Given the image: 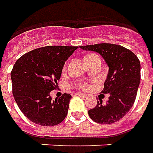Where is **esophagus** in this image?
I'll return each mask as SVG.
<instances>
[{"instance_id": "1", "label": "esophagus", "mask_w": 153, "mask_h": 153, "mask_svg": "<svg viewBox=\"0 0 153 153\" xmlns=\"http://www.w3.org/2000/svg\"><path fill=\"white\" fill-rule=\"evenodd\" d=\"M76 95H77V96H80V97H82V98H88V94H86V93H76Z\"/></svg>"}]
</instances>
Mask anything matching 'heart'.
Wrapping results in <instances>:
<instances>
[{"label": "heart", "mask_w": 153, "mask_h": 153, "mask_svg": "<svg viewBox=\"0 0 153 153\" xmlns=\"http://www.w3.org/2000/svg\"><path fill=\"white\" fill-rule=\"evenodd\" d=\"M87 56H88V55H87ZM78 87H79V88H82V89H88L89 88H90V86H89L88 84H86V83L80 84Z\"/></svg>", "instance_id": "b5f03b06"}]
</instances>
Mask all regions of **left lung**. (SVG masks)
Instances as JSON below:
<instances>
[{
	"instance_id": "1",
	"label": "left lung",
	"mask_w": 153,
	"mask_h": 153,
	"mask_svg": "<svg viewBox=\"0 0 153 153\" xmlns=\"http://www.w3.org/2000/svg\"><path fill=\"white\" fill-rule=\"evenodd\" d=\"M82 50L97 52L108 66L103 93H109L108 101L100 99L96 107L88 110L93 121L112 124L120 120L131 108L141 80V63L132 51L113 44L80 46Z\"/></svg>"
}]
</instances>
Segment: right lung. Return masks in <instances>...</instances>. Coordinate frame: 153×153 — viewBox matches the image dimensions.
I'll return each mask as SVG.
<instances>
[{"mask_svg": "<svg viewBox=\"0 0 153 153\" xmlns=\"http://www.w3.org/2000/svg\"><path fill=\"white\" fill-rule=\"evenodd\" d=\"M78 47L45 46L29 51L16 61L11 72L12 93L29 120L44 126L60 124L67 115L71 96L64 93L52 100L65 62Z\"/></svg>", "mask_w": 153, "mask_h": 153, "instance_id": "right-lung-1", "label": "right lung"}]
</instances>
